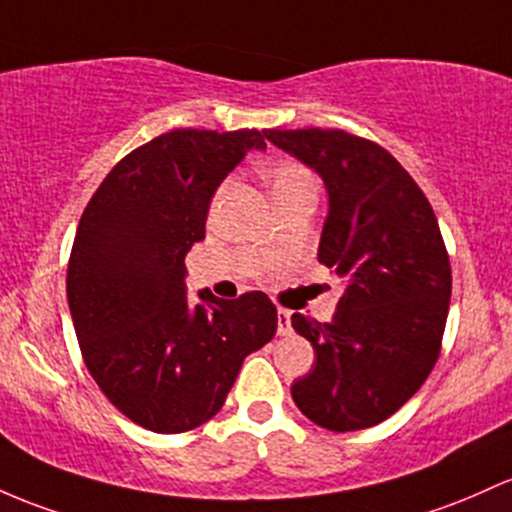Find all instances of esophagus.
<instances>
[{"label":"esophagus","instance_id":"34e87169","mask_svg":"<svg viewBox=\"0 0 512 512\" xmlns=\"http://www.w3.org/2000/svg\"><path fill=\"white\" fill-rule=\"evenodd\" d=\"M277 333L279 335L291 333V316H289V311H284V308H279L277 311Z\"/></svg>","mask_w":512,"mask_h":512}]
</instances>
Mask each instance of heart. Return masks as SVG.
I'll return each instance as SVG.
<instances>
[{
	"label": "heart",
	"mask_w": 512,
	"mask_h": 512,
	"mask_svg": "<svg viewBox=\"0 0 512 512\" xmlns=\"http://www.w3.org/2000/svg\"><path fill=\"white\" fill-rule=\"evenodd\" d=\"M267 184L272 189L274 204H284V201L294 199V196L318 192V179L316 174L308 170L306 165L296 160H274L269 162L265 170Z\"/></svg>",
	"instance_id": "obj_1"
}]
</instances>
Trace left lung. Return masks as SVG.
Returning a JSON list of instances; mask_svg holds the SVG:
<instances>
[{
    "label": "left lung",
    "instance_id": "8db88e82",
    "mask_svg": "<svg viewBox=\"0 0 512 512\" xmlns=\"http://www.w3.org/2000/svg\"><path fill=\"white\" fill-rule=\"evenodd\" d=\"M328 189L318 262L345 289L330 323L294 313L316 362L291 396L333 432L379 425L423 386L440 357L452 267L435 211L389 150L335 128L265 131Z\"/></svg>",
    "mask_w": 512,
    "mask_h": 512
}]
</instances>
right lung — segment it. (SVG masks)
<instances>
[{
  "label": "right lung",
  "mask_w": 512,
  "mask_h": 512,
  "mask_svg": "<svg viewBox=\"0 0 512 512\" xmlns=\"http://www.w3.org/2000/svg\"><path fill=\"white\" fill-rule=\"evenodd\" d=\"M255 128H177L116 162L89 199L67 265V303L89 374L128 420L174 435L226 403L243 359L277 333L262 291L187 299L184 257L204 240L211 196Z\"/></svg>",
  "instance_id": "1"
}]
</instances>
